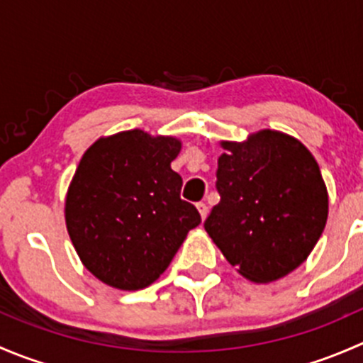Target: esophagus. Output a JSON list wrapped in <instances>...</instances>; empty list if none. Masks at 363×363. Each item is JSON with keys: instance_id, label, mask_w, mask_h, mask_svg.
I'll return each instance as SVG.
<instances>
[{"instance_id": "esophagus-1", "label": "esophagus", "mask_w": 363, "mask_h": 363, "mask_svg": "<svg viewBox=\"0 0 363 363\" xmlns=\"http://www.w3.org/2000/svg\"><path fill=\"white\" fill-rule=\"evenodd\" d=\"M196 208H199V212H200V216H202V219L207 218V212H208L207 203H205V202H199V203H196Z\"/></svg>"}]
</instances>
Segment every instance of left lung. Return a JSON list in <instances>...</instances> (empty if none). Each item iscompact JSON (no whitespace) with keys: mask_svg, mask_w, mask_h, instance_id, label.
Wrapping results in <instances>:
<instances>
[{"mask_svg":"<svg viewBox=\"0 0 363 363\" xmlns=\"http://www.w3.org/2000/svg\"><path fill=\"white\" fill-rule=\"evenodd\" d=\"M221 147L216 172L221 200L205 230L244 277L281 279L306 262L327 225L320 167L306 145L274 130Z\"/></svg>","mask_w":363,"mask_h":363,"instance_id":"1","label":"left lung"}]
</instances>
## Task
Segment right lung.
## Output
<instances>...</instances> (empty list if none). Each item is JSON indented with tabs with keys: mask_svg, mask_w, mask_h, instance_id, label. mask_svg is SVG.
<instances>
[{
	"mask_svg": "<svg viewBox=\"0 0 363 363\" xmlns=\"http://www.w3.org/2000/svg\"><path fill=\"white\" fill-rule=\"evenodd\" d=\"M181 140L142 130L98 138L72 179L65 219L86 269L119 290H142L170 265L199 211L181 199L170 163Z\"/></svg>",
	"mask_w": 363,
	"mask_h": 363,
	"instance_id": "1",
	"label": "right lung"
}]
</instances>
